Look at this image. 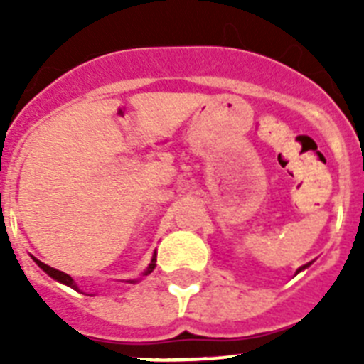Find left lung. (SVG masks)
Segmentation results:
<instances>
[{
  "mask_svg": "<svg viewBox=\"0 0 364 364\" xmlns=\"http://www.w3.org/2000/svg\"><path fill=\"white\" fill-rule=\"evenodd\" d=\"M304 268H306V266H302V268H301V269H304ZM301 269H299V272H301Z\"/></svg>",
  "mask_w": 364,
  "mask_h": 364,
  "instance_id": "obj_1",
  "label": "left lung"
}]
</instances>
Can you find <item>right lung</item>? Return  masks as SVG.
Returning a JSON list of instances; mask_svg holds the SVG:
<instances>
[{"label":"right lung","mask_w":364,"mask_h":364,"mask_svg":"<svg viewBox=\"0 0 364 364\" xmlns=\"http://www.w3.org/2000/svg\"><path fill=\"white\" fill-rule=\"evenodd\" d=\"M34 262H36V264L40 266V268L43 269L45 273H47V275H50V277H53V279H56V281L63 282V284L70 286V288H73V290H78V286L74 284V281H73V277H70V275H67V273L60 272V269H54V268H50V266H47V264H45V262H41V260H38V259H34ZM154 262H156V259H154V255H153V260H151L149 268L146 269V273H144V275H149V273L153 272V269H154V266H156V264H154ZM131 282H134V281H131Z\"/></svg>","instance_id":"right-lung-1"}]
</instances>
